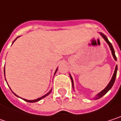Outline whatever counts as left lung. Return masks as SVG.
I'll return each instance as SVG.
<instances>
[{
	"label": "left lung",
	"instance_id": "left-lung-1",
	"mask_svg": "<svg viewBox=\"0 0 121 121\" xmlns=\"http://www.w3.org/2000/svg\"><path fill=\"white\" fill-rule=\"evenodd\" d=\"M101 35L102 36V37L105 39V41L107 42V43L108 44V46H109V47H110V48H111V52H112V55H113V58H114V59L116 60V55H115V51H114V49H113V46H112V44L110 43V41L108 40V39H107V37L105 36V35H104L102 33H101ZM117 69H118V67H117V65L116 66V68H115V71H114V73H113V77H112V78H111V81H110V82L108 83V85H107V87L104 90H102L100 93H99L97 95H96V98L95 99H99V98H101V97H102L104 94H106L108 91L111 90V88L113 87V84H114V82H115V80H116V73H117ZM70 78H71V80H72V84H73V79H72V77L70 76Z\"/></svg>",
	"mask_w": 121,
	"mask_h": 121
}]
</instances>
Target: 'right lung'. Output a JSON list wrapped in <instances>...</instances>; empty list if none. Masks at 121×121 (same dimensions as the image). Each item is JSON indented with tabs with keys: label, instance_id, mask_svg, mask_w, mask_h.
Here are the masks:
<instances>
[{
	"label": "right lung",
	"instance_id": "right-lung-1",
	"mask_svg": "<svg viewBox=\"0 0 121 121\" xmlns=\"http://www.w3.org/2000/svg\"><path fill=\"white\" fill-rule=\"evenodd\" d=\"M4 70H5V69H4ZM57 70H58V69H56V73ZM4 73H5V70H4ZM51 91H49L48 94H46V95H44V96H41V98H39V99H34V100H27V99H24V100H25V101H27V102H36V101H38L41 100V99L44 98V97H45V96H46L47 95H48V94L51 93ZM15 95H16V94H15ZM16 96H17V95H16Z\"/></svg>",
	"mask_w": 121,
	"mask_h": 121
}]
</instances>
